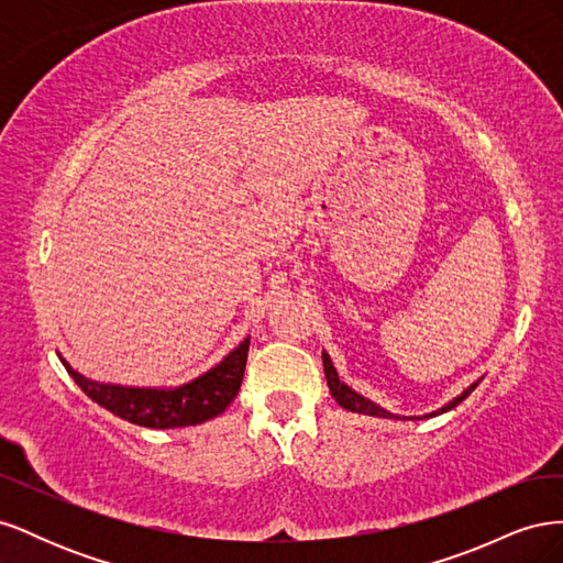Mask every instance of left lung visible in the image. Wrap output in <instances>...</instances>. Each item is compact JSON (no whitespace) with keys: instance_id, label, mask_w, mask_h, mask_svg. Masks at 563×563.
<instances>
[{"instance_id":"left-lung-1","label":"left lung","mask_w":563,"mask_h":563,"mask_svg":"<svg viewBox=\"0 0 563 563\" xmlns=\"http://www.w3.org/2000/svg\"><path fill=\"white\" fill-rule=\"evenodd\" d=\"M321 360H323V376H327V383H329V389H331L333 399H335L340 406H343L345 411L364 413V416H376V418H395V420H422V418H434V416H441V413L451 411V408H455L460 401L467 399V397L472 395V389L482 383V378L476 380V383H472L467 389H463V395H457L455 399H451L449 404L437 408V411H432V413H424V416H420V418H418V416L406 418V416H397V413L385 411V408L378 406L376 401H371V399L362 397L360 391H354L352 387H347L343 380L338 378V371H335V366H333V362H331V356H329L327 352H321Z\"/></svg>"}]
</instances>
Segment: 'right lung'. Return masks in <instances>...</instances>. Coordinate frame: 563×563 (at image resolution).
Returning <instances> with one entry per match:
<instances>
[{"label":"right lung","instance_id":"right-lung-1","mask_svg":"<svg viewBox=\"0 0 563 563\" xmlns=\"http://www.w3.org/2000/svg\"><path fill=\"white\" fill-rule=\"evenodd\" d=\"M251 340L244 338L223 362L201 373L199 378L178 387H124L110 383H96L84 378L65 360L63 366L73 380L81 387L84 395L110 413L129 420L141 428H187V424L207 422L220 416L234 401L242 387L246 354Z\"/></svg>","mask_w":563,"mask_h":563}]
</instances>
